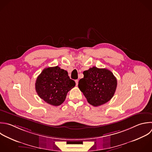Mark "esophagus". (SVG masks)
<instances>
[{
  "instance_id": "34e87169",
  "label": "esophagus",
  "mask_w": 152,
  "mask_h": 152,
  "mask_svg": "<svg viewBox=\"0 0 152 152\" xmlns=\"http://www.w3.org/2000/svg\"><path fill=\"white\" fill-rule=\"evenodd\" d=\"M75 81V84H76V86H78V80H76Z\"/></svg>"
}]
</instances>
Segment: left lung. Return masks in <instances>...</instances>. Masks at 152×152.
I'll use <instances>...</instances> for the list:
<instances>
[{"instance_id": "8db88e82", "label": "left lung", "mask_w": 152, "mask_h": 152, "mask_svg": "<svg viewBox=\"0 0 152 152\" xmlns=\"http://www.w3.org/2000/svg\"><path fill=\"white\" fill-rule=\"evenodd\" d=\"M83 74L84 78L78 82V87L90 104L99 106L112 98L117 80L110 71L93 66L84 71Z\"/></svg>"}]
</instances>
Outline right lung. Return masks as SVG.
Masks as SVG:
<instances>
[{
  "label": "right lung",
  "instance_id": "1",
  "mask_svg": "<svg viewBox=\"0 0 152 152\" xmlns=\"http://www.w3.org/2000/svg\"><path fill=\"white\" fill-rule=\"evenodd\" d=\"M75 86L68 72L58 66L46 68L37 77L36 90L45 102L53 106H59L65 100L68 92Z\"/></svg>",
  "mask_w": 152,
  "mask_h": 152
}]
</instances>
